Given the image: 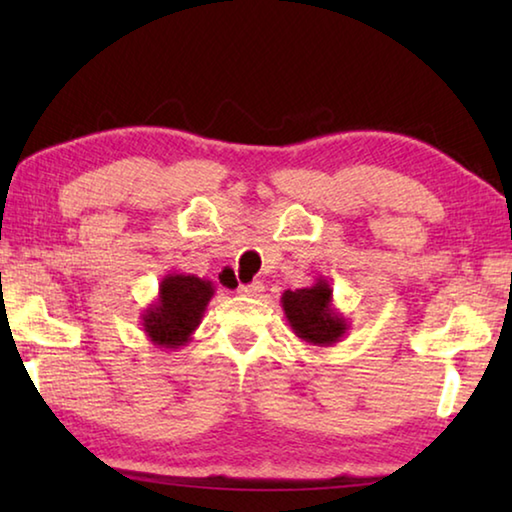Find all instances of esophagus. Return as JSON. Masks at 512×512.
Returning a JSON list of instances; mask_svg holds the SVG:
<instances>
[{
	"mask_svg": "<svg viewBox=\"0 0 512 512\" xmlns=\"http://www.w3.org/2000/svg\"><path fill=\"white\" fill-rule=\"evenodd\" d=\"M262 291H264V287H262V284H259V282H255V284H244V287L237 289L239 296H248V298L262 296Z\"/></svg>",
	"mask_w": 512,
	"mask_h": 512,
	"instance_id": "esophagus-1",
	"label": "esophagus"
}]
</instances>
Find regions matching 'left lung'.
Segmentation results:
<instances>
[{"label": "left lung", "instance_id": "obj_1", "mask_svg": "<svg viewBox=\"0 0 512 512\" xmlns=\"http://www.w3.org/2000/svg\"><path fill=\"white\" fill-rule=\"evenodd\" d=\"M332 293L329 282L318 277L311 287L289 289L280 298L293 334L316 348H332L350 329V320L334 307Z\"/></svg>", "mask_w": 512, "mask_h": 512}]
</instances>
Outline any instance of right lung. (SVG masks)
Masks as SVG:
<instances>
[{
  "label": "right lung",
  "mask_w": 512,
  "mask_h": 512,
  "mask_svg": "<svg viewBox=\"0 0 512 512\" xmlns=\"http://www.w3.org/2000/svg\"><path fill=\"white\" fill-rule=\"evenodd\" d=\"M214 296V284L205 277L171 271L160 280L158 298L142 311V329L153 345L178 350L192 341Z\"/></svg>",
  "instance_id": "add662e5"
}]
</instances>
